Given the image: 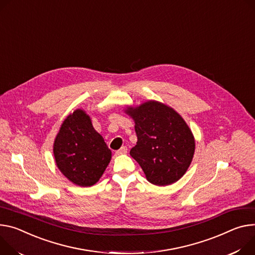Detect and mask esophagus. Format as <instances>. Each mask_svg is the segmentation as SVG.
I'll use <instances>...</instances> for the list:
<instances>
[{"label": "esophagus", "mask_w": 255, "mask_h": 255, "mask_svg": "<svg viewBox=\"0 0 255 255\" xmlns=\"http://www.w3.org/2000/svg\"><path fill=\"white\" fill-rule=\"evenodd\" d=\"M116 153H117V154H125V153H127V147L126 146H122L119 150L116 151Z\"/></svg>", "instance_id": "34e87169"}]
</instances>
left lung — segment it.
I'll list each match as a JSON object with an SVG mask.
<instances>
[{"label":"left lung","mask_w":255,"mask_h":255,"mask_svg":"<svg viewBox=\"0 0 255 255\" xmlns=\"http://www.w3.org/2000/svg\"><path fill=\"white\" fill-rule=\"evenodd\" d=\"M135 122L137 143L130 155L157 186L177 182L189 168L194 150V136L181 116L155 101L125 110Z\"/></svg>","instance_id":"obj_1"}]
</instances>
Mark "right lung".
<instances>
[{"label":"right lung","mask_w":255,"mask_h":255,"mask_svg":"<svg viewBox=\"0 0 255 255\" xmlns=\"http://www.w3.org/2000/svg\"><path fill=\"white\" fill-rule=\"evenodd\" d=\"M57 167L72 183L81 187L96 184L108 167L112 152L103 136L83 110L64 120L54 142Z\"/></svg>","instance_id":"1"}]
</instances>
